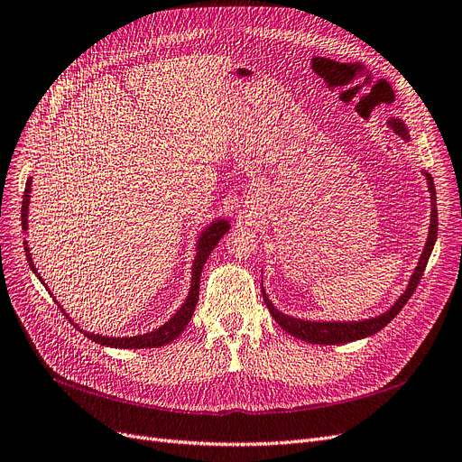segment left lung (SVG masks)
Listing matches in <instances>:
<instances>
[{"instance_id":"obj_1","label":"left lung","mask_w":462,"mask_h":462,"mask_svg":"<svg viewBox=\"0 0 462 462\" xmlns=\"http://www.w3.org/2000/svg\"><path fill=\"white\" fill-rule=\"evenodd\" d=\"M389 126L394 128V133L398 136H402L403 140H410V133H408V126H405L400 119H391ZM427 176V183H429V189H430V199H432V212H430V231H429V238H427V245H424V250L420 254V260L411 274L410 284L405 288V291L400 295L398 301L386 310L383 312L381 317L375 319H367V320H360V322H310V320H300V319H291L284 312H281L279 309H274V305L269 301L265 290L263 291V300L267 303V309L273 315L274 322L279 324L284 331H288L290 336L298 337L301 341L312 343V345H341V343H350V341H356L367 336H374L377 331H381L386 324H389L398 312L403 309V305L410 301V298L413 295V291L417 290V284L420 282V276L427 269L429 263V257L432 254V248L436 245V236H438V210H436V188H434V180L429 172H422Z\"/></svg>"}]
</instances>
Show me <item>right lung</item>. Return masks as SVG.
<instances>
[{
  "mask_svg": "<svg viewBox=\"0 0 462 462\" xmlns=\"http://www.w3.org/2000/svg\"><path fill=\"white\" fill-rule=\"evenodd\" d=\"M30 191H32V178H28L26 181V189H24V197H23V229L26 231L28 229V207H30ZM229 231V224L227 219H217L214 221L212 226H208L205 231H202V235L199 236L197 241V255H195V262H193V274H191V288H189V293L186 301H183V305L178 309L176 315L167 322L162 324L161 328L150 331V334H143V336H136V337H107V336H98V334H88V331H83V334L90 339L95 341L98 345H106V346H114V348H155V346H162L167 345L171 341H174L183 329H186V326L189 324L193 312H195V307H197V301H199V282H200V273H202V267H205L207 260L210 252L214 250V246L219 243V238L224 236L226 233ZM24 252H26V260L32 267V271L35 273V276L42 281V276L38 274V269L33 267V262H32V255H30V248H28V243L24 241ZM43 282V281H42ZM45 284V282H43ZM47 288V286H45ZM59 303V301H57ZM60 307V305H59ZM60 310L66 315V310L60 307ZM66 319L73 324V320L66 315ZM79 329V328H78Z\"/></svg>",
  "mask_w": 462,
  "mask_h": 462,
  "instance_id": "add662e5",
  "label": "right lung"
}]
</instances>
